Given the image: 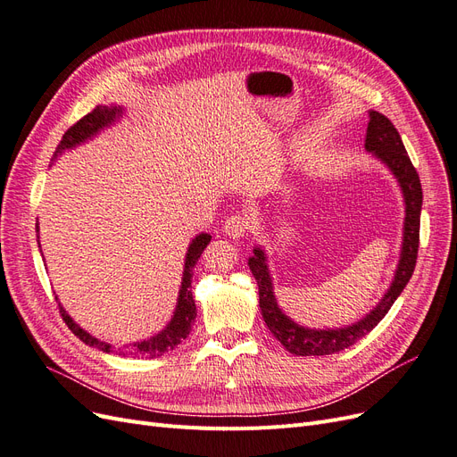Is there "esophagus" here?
<instances>
[{"label":"esophagus","instance_id":"1","mask_svg":"<svg viewBox=\"0 0 457 457\" xmlns=\"http://www.w3.org/2000/svg\"><path fill=\"white\" fill-rule=\"evenodd\" d=\"M222 229H224V233L228 235V237L241 239L243 235L246 233V229H248V218L241 216V214H235V216L226 220Z\"/></svg>","mask_w":457,"mask_h":457}]
</instances>
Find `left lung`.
Segmentation results:
<instances>
[{
	"label": "left lung",
	"instance_id": "obj_1",
	"mask_svg": "<svg viewBox=\"0 0 457 457\" xmlns=\"http://www.w3.org/2000/svg\"><path fill=\"white\" fill-rule=\"evenodd\" d=\"M368 120L370 121H368L366 129L364 150L368 154H372L389 169V172L395 176V180L399 182L401 194L404 199V226L399 263H396L393 281L387 292L384 294V298H381L376 303V307H372L362 319L342 328H309L294 322L283 309L278 307L273 290V278L268 266V254L260 245H256L253 250V256L248 258V268L253 271L258 283L262 317L266 320L271 334L283 344V347L288 353H292V355H332V353H337L359 342L361 337H364L372 328H376L378 322L386 317L395 300L401 296V292L408 285L410 277L416 268L420 245V214L423 203L420 176L404 150L399 130L395 129V125L387 117L370 110L368 112Z\"/></svg>",
	"mask_w": 457,
	"mask_h": 457
}]
</instances>
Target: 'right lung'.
I'll use <instances>...</instances> for the list:
<instances>
[{"instance_id":"obj_1","label":"right lung","mask_w":457,"mask_h":457,"mask_svg":"<svg viewBox=\"0 0 457 457\" xmlns=\"http://www.w3.org/2000/svg\"><path fill=\"white\" fill-rule=\"evenodd\" d=\"M123 113H125V108L117 106V104L96 106L91 113H87L83 120H79L76 125L70 127L64 132L61 144L56 145V152L51 159V165L66 150H73L76 145H81L85 142L93 140L98 135V132L115 125L117 121L121 120ZM36 233H39V224H36ZM211 239H212L211 233H199V235H195L194 239H191V243L187 246V253H186V260H184L182 285H180V290H179V298H176L174 313H172L170 320L167 322V327L161 332H157L155 336L148 337V340H142V342L127 344V345H121V347H113L112 344L102 342V340H98V337H95L93 334L87 332L85 328H81L78 322L68 315V312L62 307V303L58 302V307H61V313H62V319L66 320L68 328L73 334H76L85 345L95 347L102 353H115V355H121V357L155 359V357L163 355V353H167V351H172L182 340H186L187 334L191 332V325H194V320L197 317L195 300H194V296H191V277H194L195 263L201 258L204 246L211 243ZM37 241H39V237H37ZM39 248H41V245H39Z\"/></svg>"}]
</instances>
